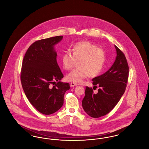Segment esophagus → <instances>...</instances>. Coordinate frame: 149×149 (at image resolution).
<instances>
[{"label":"esophagus","instance_id":"obj_1","mask_svg":"<svg viewBox=\"0 0 149 149\" xmlns=\"http://www.w3.org/2000/svg\"><path fill=\"white\" fill-rule=\"evenodd\" d=\"M77 85H78V84H77L75 83H74V82H71V83H70V86H71V87H74V86H77Z\"/></svg>","mask_w":149,"mask_h":149}]
</instances>
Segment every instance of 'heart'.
I'll return each mask as SVG.
<instances>
[{
    "instance_id": "1",
    "label": "heart",
    "mask_w": 149,
    "mask_h": 149,
    "mask_svg": "<svg viewBox=\"0 0 149 149\" xmlns=\"http://www.w3.org/2000/svg\"><path fill=\"white\" fill-rule=\"evenodd\" d=\"M70 51L65 52L61 61L66 70H71L78 61V68L67 76L66 79L74 83H81L85 79L94 77L103 70L106 60L105 51L89 41L76 43Z\"/></svg>"
}]
</instances>
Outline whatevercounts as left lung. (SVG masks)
<instances>
[{"mask_svg":"<svg viewBox=\"0 0 149 149\" xmlns=\"http://www.w3.org/2000/svg\"><path fill=\"white\" fill-rule=\"evenodd\" d=\"M117 56L111 68L103 74L93 78L94 87H99L97 93L86 86L82 106L93 118H99L111 112L124 94L127 86L129 68L125 54L116 45Z\"/></svg>","mask_w":149,"mask_h":149,"instance_id":"8db88e82","label":"left lung"}]
</instances>
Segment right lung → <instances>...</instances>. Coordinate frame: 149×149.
<instances>
[{
    "label": "right lung",
    "mask_w": 149,
    "mask_h": 149,
    "mask_svg": "<svg viewBox=\"0 0 149 149\" xmlns=\"http://www.w3.org/2000/svg\"><path fill=\"white\" fill-rule=\"evenodd\" d=\"M63 38L55 36L36 41L29 47L22 61L21 81L24 92L31 104L46 115L61 108L65 93L70 89L69 83L60 81L64 75L54 49Z\"/></svg>",
    "instance_id": "obj_1"
}]
</instances>
